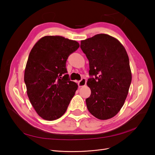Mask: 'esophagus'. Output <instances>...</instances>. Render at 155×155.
Segmentation results:
<instances>
[{
  "instance_id": "34e87169",
  "label": "esophagus",
  "mask_w": 155,
  "mask_h": 155,
  "mask_svg": "<svg viewBox=\"0 0 155 155\" xmlns=\"http://www.w3.org/2000/svg\"><path fill=\"white\" fill-rule=\"evenodd\" d=\"M86 84H87V80L85 78H83L81 81H79L78 85H79V87H83V86H85Z\"/></svg>"
}]
</instances>
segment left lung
<instances>
[{"instance_id": "left-lung-1", "label": "left lung", "mask_w": 155, "mask_h": 155, "mask_svg": "<svg viewBox=\"0 0 155 155\" xmlns=\"http://www.w3.org/2000/svg\"><path fill=\"white\" fill-rule=\"evenodd\" d=\"M89 61L88 79L91 94L86 99L88 111L100 120L116 116L123 107L132 80L127 53L120 42L100 34L81 41Z\"/></svg>"}]
</instances>
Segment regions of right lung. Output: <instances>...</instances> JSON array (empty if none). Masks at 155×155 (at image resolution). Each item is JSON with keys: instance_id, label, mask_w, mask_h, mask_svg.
<instances>
[{"instance_id": "add662e5", "label": "right lung", "mask_w": 155, "mask_h": 155, "mask_svg": "<svg viewBox=\"0 0 155 155\" xmlns=\"http://www.w3.org/2000/svg\"><path fill=\"white\" fill-rule=\"evenodd\" d=\"M79 47L76 41L49 35L41 38L31 50L24 79L30 101L44 120L61 117L77 91V83L66 74V61Z\"/></svg>"}]
</instances>
